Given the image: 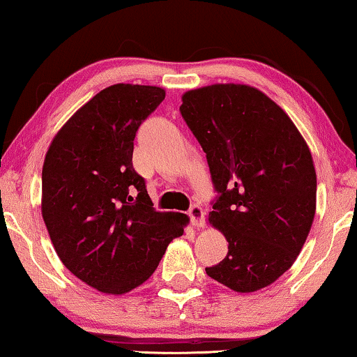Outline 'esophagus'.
<instances>
[{"instance_id": "34e87169", "label": "esophagus", "mask_w": 357, "mask_h": 357, "mask_svg": "<svg viewBox=\"0 0 357 357\" xmlns=\"http://www.w3.org/2000/svg\"><path fill=\"white\" fill-rule=\"evenodd\" d=\"M189 218H190V223L194 225V227L197 228H202L205 225V210L200 207L199 204H194L190 205L189 208Z\"/></svg>"}]
</instances>
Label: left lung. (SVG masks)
<instances>
[{
    "mask_svg": "<svg viewBox=\"0 0 357 357\" xmlns=\"http://www.w3.org/2000/svg\"><path fill=\"white\" fill-rule=\"evenodd\" d=\"M181 116L205 152L217 195L208 222L228 241L210 278L238 293L278 280L303 249L317 178L303 135L277 103L241 84L183 95Z\"/></svg>",
    "mask_w": 357,
    "mask_h": 357,
    "instance_id": "8db88e82",
    "label": "left lung"
}]
</instances>
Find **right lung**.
<instances>
[{"mask_svg": "<svg viewBox=\"0 0 357 357\" xmlns=\"http://www.w3.org/2000/svg\"><path fill=\"white\" fill-rule=\"evenodd\" d=\"M165 100L152 85L116 84L54 135L42 172V215L69 272L108 294L142 284L185 215L160 213L132 167L135 134Z\"/></svg>", "mask_w": 357, "mask_h": 357, "instance_id": "add662e5", "label": "right lung"}]
</instances>
